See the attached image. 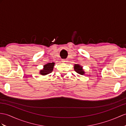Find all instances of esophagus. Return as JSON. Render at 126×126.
I'll use <instances>...</instances> for the list:
<instances>
[{
  "instance_id": "obj_1",
  "label": "esophagus",
  "mask_w": 126,
  "mask_h": 126,
  "mask_svg": "<svg viewBox=\"0 0 126 126\" xmlns=\"http://www.w3.org/2000/svg\"><path fill=\"white\" fill-rule=\"evenodd\" d=\"M61 61H62V62H63V63H67V60H66V59H62L61 60Z\"/></svg>"
}]
</instances>
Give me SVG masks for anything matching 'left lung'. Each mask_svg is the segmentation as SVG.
Segmentation results:
<instances>
[{"label": "left lung", "mask_w": 126, "mask_h": 126, "mask_svg": "<svg viewBox=\"0 0 126 126\" xmlns=\"http://www.w3.org/2000/svg\"><path fill=\"white\" fill-rule=\"evenodd\" d=\"M74 70L76 72L78 73L79 74H81V75H84L85 72H84L83 69L82 68V67L80 65H78V64H75L74 65Z\"/></svg>", "instance_id": "8db88e82"}]
</instances>
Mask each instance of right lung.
<instances>
[{
	"mask_svg": "<svg viewBox=\"0 0 126 126\" xmlns=\"http://www.w3.org/2000/svg\"><path fill=\"white\" fill-rule=\"evenodd\" d=\"M54 63H48L44 66V68L43 69L40 70L39 74L42 75H46L51 73L53 71V67L54 66Z\"/></svg>",
	"mask_w": 126,
	"mask_h": 126,
	"instance_id": "1",
	"label": "right lung"
}]
</instances>
